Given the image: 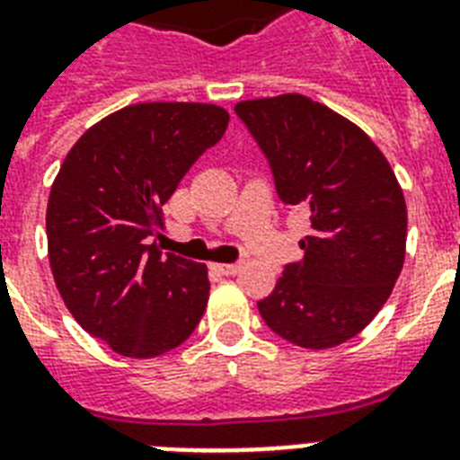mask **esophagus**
<instances>
[{"instance_id":"obj_1","label":"esophagus","mask_w":460,"mask_h":460,"mask_svg":"<svg viewBox=\"0 0 460 460\" xmlns=\"http://www.w3.org/2000/svg\"><path fill=\"white\" fill-rule=\"evenodd\" d=\"M219 274H226V277H234V274L241 272V265H212Z\"/></svg>"}]
</instances>
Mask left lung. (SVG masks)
<instances>
[{"instance_id":"left-lung-1","label":"left lung","mask_w":460,"mask_h":460,"mask_svg":"<svg viewBox=\"0 0 460 460\" xmlns=\"http://www.w3.org/2000/svg\"><path fill=\"white\" fill-rule=\"evenodd\" d=\"M267 155L277 193L310 215L303 260L258 303L301 349H334L382 310L406 258L408 212L389 159L367 133L298 93L236 104Z\"/></svg>"}]
</instances>
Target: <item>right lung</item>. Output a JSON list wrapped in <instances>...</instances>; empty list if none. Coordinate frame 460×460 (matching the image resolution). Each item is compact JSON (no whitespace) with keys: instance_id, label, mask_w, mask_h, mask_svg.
<instances>
[{"instance_id":"add662e5","label":"right lung","mask_w":460,"mask_h":460,"mask_svg":"<svg viewBox=\"0 0 460 460\" xmlns=\"http://www.w3.org/2000/svg\"><path fill=\"white\" fill-rule=\"evenodd\" d=\"M229 111L205 102L128 104L68 150L47 202V252L68 313L126 358H155L193 334L209 298L208 267L147 238Z\"/></svg>"}]
</instances>
